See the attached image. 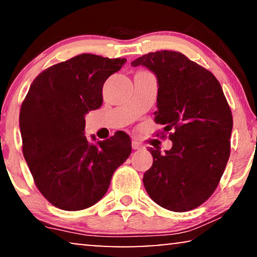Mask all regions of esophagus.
<instances>
[{
  "mask_svg": "<svg viewBox=\"0 0 257 257\" xmlns=\"http://www.w3.org/2000/svg\"><path fill=\"white\" fill-rule=\"evenodd\" d=\"M132 147H133L134 150H139V149H142V148H143L142 144L139 143V142H136V141H133Z\"/></svg>",
  "mask_w": 257,
  "mask_h": 257,
  "instance_id": "1",
  "label": "esophagus"
}]
</instances>
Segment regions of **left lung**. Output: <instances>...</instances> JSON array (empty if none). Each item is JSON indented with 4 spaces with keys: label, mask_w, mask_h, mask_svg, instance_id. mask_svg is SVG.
Wrapping results in <instances>:
<instances>
[{
    "label": "left lung",
    "mask_w": 257,
    "mask_h": 257,
    "mask_svg": "<svg viewBox=\"0 0 257 257\" xmlns=\"http://www.w3.org/2000/svg\"><path fill=\"white\" fill-rule=\"evenodd\" d=\"M156 75L155 122L170 132L172 148L150 149L154 163L143 184L151 199L173 212H186L212 196L230 153L232 111L211 72L180 52H151L132 61Z\"/></svg>",
    "instance_id": "8db88e82"
}]
</instances>
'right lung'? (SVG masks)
<instances>
[{"instance_id": "add662e5", "label": "right lung", "mask_w": 257, "mask_h": 257, "mask_svg": "<svg viewBox=\"0 0 257 257\" xmlns=\"http://www.w3.org/2000/svg\"><path fill=\"white\" fill-rule=\"evenodd\" d=\"M125 61L75 56L43 71L22 103L24 158L36 186L58 208L79 211L96 204L132 154L127 137L92 143L85 135L86 114L101 107L104 81Z\"/></svg>"}]
</instances>
